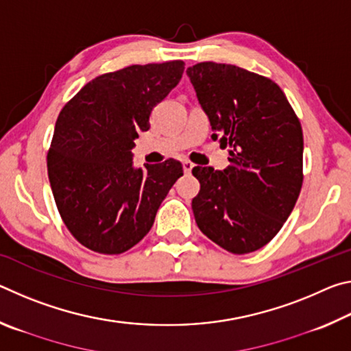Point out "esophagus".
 <instances>
[{
	"instance_id": "esophagus-1",
	"label": "esophagus",
	"mask_w": 351,
	"mask_h": 351,
	"mask_svg": "<svg viewBox=\"0 0 351 351\" xmlns=\"http://www.w3.org/2000/svg\"><path fill=\"white\" fill-rule=\"evenodd\" d=\"M182 167H184V171H186V173H192V170L195 169V165L190 162V161H184L182 162Z\"/></svg>"
}]
</instances>
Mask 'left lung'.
Masks as SVG:
<instances>
[{
	"instance_id": "obj_1",
	"label": "left lung",
	"mask_w": 351,
	"mask_h": 351,
	"mask_svg": "<svg viewBox=\"0 0 351 351\" xmlns=\"http://www.w3.org/2000/svg\"><path fill=\"white\" fill-rule=\"evenodd\" d=\"M212 139L228 148L224 170L195 167L192 209L201 232L232 254L263 247L282 229L302 189L304 134L274 82L234 64L187 68Z\"/></svg>"
}]
</instances>
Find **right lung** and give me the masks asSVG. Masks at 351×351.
Returning a JSON list of instances; mask_svg holds the SVG:
<instances>
[{
	"instance_id": "obj_1",
	"label": "right lung",
	"mask_w": 351,
	"mask_h": 351,
	"mask_svg": "<svg viewBox=\"0 0 351 351\" xmlns=\"http://www.w3.org/2000/svg\"><path fill=\"white\" fill-rule=\"evenodd\" d=\"M184 62L133 64L86 83L58 114L47 153L57 209L77 241L122 254L148 234L182 164L134 167L153 106L180 83Z\"/></svg>"
}]
</instances>
